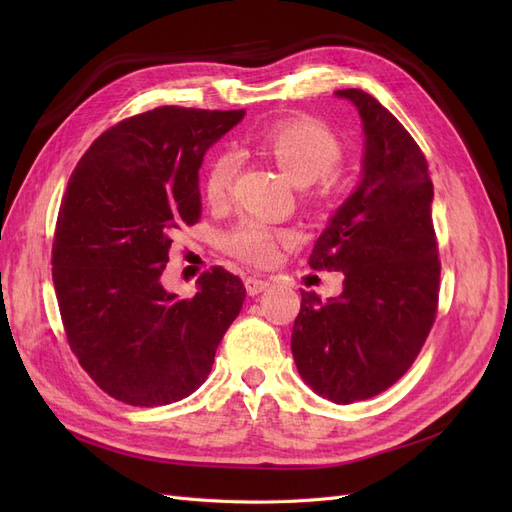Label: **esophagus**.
Returning a JSON list of instances; mask_svg holds the SVG:
<instances>
[{
  "mask_svg": "<svg viewBox=\"0 0 512 512\" xmlns=\"http://www.w3.org/2000/svg\"><path fill=\"white\" fill-rule=\"evenodd\" d=\"M269 288V282L267 280H260V277H256V275H247L245 277V290H247V294H260L262 290H267Z\"/></svg>",
  "mask_w": 512,
  "mask_h": 512,
  "instance_id": "34e87169",
  "label": "esophagus"
}]
</instances>
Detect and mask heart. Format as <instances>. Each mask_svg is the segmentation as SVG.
<instances>
[{"label": "heart", "mask_w": 512, "mask_h": 512, "mask_svg": "<svg viewBox=\"0 0 512 512\" xmlns=\"http://www.w3.org/2000/svg\"><path fill=\"white\" fill-rule=\"evenodd\" d=\"M258 147L275 160L284 173L299 185L316 181L312 192L320 205H329L342 192V179L333 168L342 162V143L335 132L314 117H290L273 123L256 136ZM237 173V158L228 151H215L203 173V194L213 207L224 205ZM294 232L277 228L256 218H245L222 235V247L256 267H267L277 258L282 245L294 241Z\"/></svg>", "instance_id": "1"}]
</instances>
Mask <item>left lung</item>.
<instances>
[{
  "label": "left lung",
  "mask_w": 512,
  "mask_h": 512,
  "mask_svg": "<svg viewBox=\"0 0 512 512\" xmlns=\"http://www.w3.org/2000/svg\"><path fill=\"white\" fill-rule=\"evenodd\" d=\"M335 94L363 119V179L318 237L309 267L342 271L344 292L322 303L301 290L290 348L318 395L354 404L393 386L421 352L438 314L440 258L421 147L363 89Z\"/></svg>",
  "instance_id": "1"
}]
</instances>
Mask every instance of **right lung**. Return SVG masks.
Listing matches in <instances>:
<instances>
[{"label": "right lung", "instance_id": "obj_1", "mask_svg": "<svg viewBox=\"0 0 512 512\" xmlns=\"http://www.w3.org/2000/svg\"><path fill=\"white\" fill-rule=\"evenodd\" d=\"M245 111L158 106L115 123L68 181L53 237V284L70 350L104 393L130 406L192 395L241 312L224 267L179 299L160 275L177 228L200 220L205 151Z\"/></svg>", "mask_w": 512, "mask_h": 512}]
</instances>
